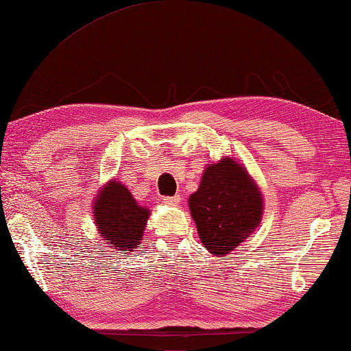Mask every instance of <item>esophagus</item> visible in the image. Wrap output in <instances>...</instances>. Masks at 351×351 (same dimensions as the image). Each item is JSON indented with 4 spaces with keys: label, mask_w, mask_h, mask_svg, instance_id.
Here are the masks:
<instances>
[{
    "label": "esophagus",
    "mask_w": 351,
    "mask_h": 351,
    "mask_svg": "<svg viewBox=\"0 0 351 351\" xmlns=\"http://www.w3.org/2000/svg\"><path fill=\"white\" fill-rule=\"evenodd\" d=\"M162 201H164V204H167V206H178V204L181 202V196H180V195H175V196H164Z\"/></svg>",
    "instance_id": "obj_1"
}]
</instances>
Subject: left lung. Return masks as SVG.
<instances>
[{
    "mask_svg": "<svg viewBox=\"0 0 351 351\" xmlns=\"http://www.w3.org/2000/svg\"><path fill=\"white\" fill-rule=\"evenodd\" d=\"M189 207L204 248L224 256L259 227L264 199L242 164L222 158L204 170Z\"/></svg>",
    "mask_w": 351,
    "mask_h": 351,
    "instance_id": "left-lung-1",
    "label": "left lung"
}]
</instances>
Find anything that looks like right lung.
<instances>
[{
    "label": "right lung",
    "mask_w": 351,
    "mask_h": 351,
    "mask_svg": "<svg viewBox=\"0 0 351 351\" xmlns=\"http://www.w3.org/2000/svg\"><path fill=\"white\" fill-rule=\"evenodd\" d=\"M93 218L99 237L119 252H132L141 244L150 210L139 206L124 184L107 182L93 202Z\"/></svg>",
    "instance_id": "1"
}]
</instances>
